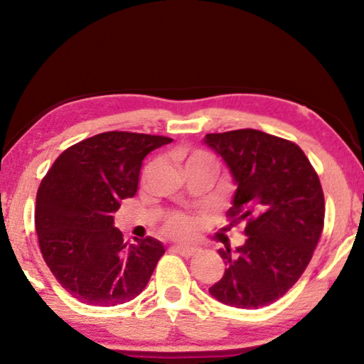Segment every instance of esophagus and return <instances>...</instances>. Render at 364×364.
Instances as JSON below:
<instances>
[{"label":"esophagus","instance_id":"esophagus-1","mask_svg":"<svg viewBox=\"0 0 364 364\" xmlns=\"http://www.w3.org/2000/svg\"><path fill=\"white\" fill-rule=\"evenodd\" d=\"M173 250H176L177 253H181L182 257H192L193 253L197 252L196 247H188V245H176L173 247Z\"/></svg>","mask_w":364,"mask_h":364}]
</instances>
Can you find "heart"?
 <instances>
[{"instance_id":"heart-1","label":"heart","mask_w":364,"mask_h":364,"mask_svg":"<svg viewBox=\"0 0 364 364\" xmlns=\"http://www.w3.org/2000/svg\"><path fill=\"white\" fill-rule=\"evenodd\" d=\"M183 166H186V168L188 167H196V166H210V167H215V161L208 156V154L205 152H200V151H196L192 154H188V156L183 159ZM154 166H149L146 168V176L149 172L152 171ZM167 230L172 233V235L176 237H188L191 233L196 230V223H193V220L191 217L187 215H173L168 218L167 222Z\"/></svg>"}]
</instances>
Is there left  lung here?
I'll return each instance as SVG.
<instances>
[{
  "label": "left lung",
  "mask_w": 364,
  "mask_h": 364,
  "mask_svg": "<svg viewBox=\"0 0 364 364\" xmlns=\"http://www.w3.org/2000/svg\"><path fill=\"white\" fill-rule=\"evenodd\" d=\"M230 172L235 193L228 215L247 220V240L218 250L225 273L210 295L223 305L260 308L285 295L310 263L325 220L316 172L296 144L255 129L207 134Z\"/></svg>",
  "instance_id": "1"
}]
</instances>
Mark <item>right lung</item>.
<instances>
[{"instance_id": "add662e5", "label": "right lung", "mask_w": 364, "mask_h": 364, "mask_svg": "<svg viewBox=\"0 0 364 364\" xmlns=\"http://www.w3.org/2000/svg\"><path fill=\"white\" fill-rule=\"evenodd\" d=\"M171 142L149 134H97L66 149L41 181L34 212L39 248L76 300L122 305L151 280L164 245L147 237L127 247L114 212L136 196L147 154Z\"/></svg>"}]
</instances>
